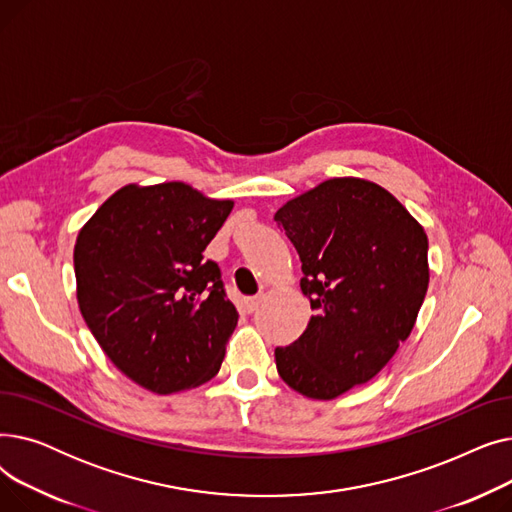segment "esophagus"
<instances>
[{
    "label": "esophagus",
    "mask_w": 512,
    "mask_h": 512,
    "mask_svg": "<svg viewBox=\"0 0 512 512\" xmlns=\"http://www.w3.org/2000/svg\"><path fill=\"white\" fill-rule=\"evenodd\" d=\"M259 305H261V297H249V299H245V307H247L249 313L257 311Z\"/></svg>",
    "instance_id": "esophagus-1"
}]
</instances>
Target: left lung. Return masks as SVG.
<instances>
[{
  "label": "left lung",
  "mask_w": 512,
  "mask_h": 512,
  "mask_svg": "<svg viewBox=\"0 0 512 512\" xmlns=\"http://www.w3.org/2000/svg\"><path fill=\"white\" fill-rule=\"evenodd\" d=\"M297 249L307 330L276 348L280 378L332 400L378 375L415 326L429 284L427 234L392 193L365 178H330L274 215Z\"/></svg>",
  "instance_id": "obj_1"
}]
</instances>
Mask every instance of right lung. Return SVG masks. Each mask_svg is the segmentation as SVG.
Returning <instances> with one entry per match:
<instances>
[{
  "mask_svg": "<svg viewBox=\"0 0 512 512\" xmlns=\"http://www.w3.org/2000/svg\"><path fill=\"white\" fill-rule=\"evenodd\" d=\"M232 207L184 182L126 184L76 236L78 309L145 390H191L220 371L238 313L203 251Z\"/></svg>",
  "mask_w": 512,
  "mask_h": 512,
  "instance_id": "1",
  "label": "right lung"
}]
</instances>
